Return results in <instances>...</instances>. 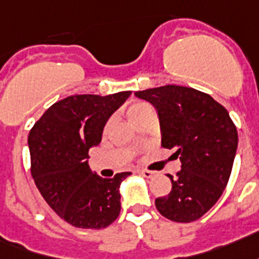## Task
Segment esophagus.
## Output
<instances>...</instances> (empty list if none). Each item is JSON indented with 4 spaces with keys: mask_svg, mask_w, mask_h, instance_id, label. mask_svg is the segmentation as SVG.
I'll list each match as a JSON object with an SVG mask.
<instances>
[{
    "mask_svg": "<svg viewBox=\"0 0 259 259\" xmlns=\"http://www.w3.org/2000/svg\"><path fill=\"white\" fill-rule=\"evenodd\" d=\"M138 172L141 174L142 177H145V178H152L153 175H154V172H153V171H148V169H139Z\"/></svg>",
    "mask_w": 259,
    "mask_h": 259,
    "instance_id": "obj_1",
    "label": "esophagus"
}]
</instances>
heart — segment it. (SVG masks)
Here are the masks:
<instances>
[{
  "label": "heart",
  "mask_w": 259,
  "mask_h": 259,
  "mask_svg": "<svg viewBox=\"0 0 259 259\" xmlns=\"http://www.w3.org/2000/svg\"><path fill=\"white\" fill-rule=\"evenodd\" d=\"M149 110H152V107L149 106L148 103H143V102H141V103H134V105H131L127 109V116L131 121H134L137 117L142 116L143 113H146Z\"/></svg>",
  "instance_id": "b5f03b06"
}]
</instances>
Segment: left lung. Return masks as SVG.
<instances>
[{"mask_svg":"<svg viewBox=\"0 0 259 259\" xmlns=\"http://www.w3.org/2000/svg\"><path fill=\"white\" fill-rule=\"evenodd\" d=\"M135 96L156 107L161 146L175 149L181 171L168 175L172 189L156 199L158 212L174 222H193L224 193L236 150L237 130L229 113L204 92L181 85L138 91Z\"/></svg>","mask_w":259,"mask_h":259,"instance_id":"8db88e82","label":"left lung"}]
</instances>
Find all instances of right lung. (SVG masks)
Segmentation results:
<instances>
[{"instance_id": "add662e5", "label": "right lung", "mask_w": 259, "mask_h": 259, "mask_svg": "<svg viewBox=\"0 0 259 259\" xmlns=\"http://www.w3.org/2000/svg\"><path fill=\"white\" fill-rule=\"evenodd\" d=\"M131 91L113 95H73L56 102L29 134L31 175L51 208L67 224L103 229L121 209L120 185L131 172L102 178L88 165V152Z\"/></svg>"}]
</instances>
